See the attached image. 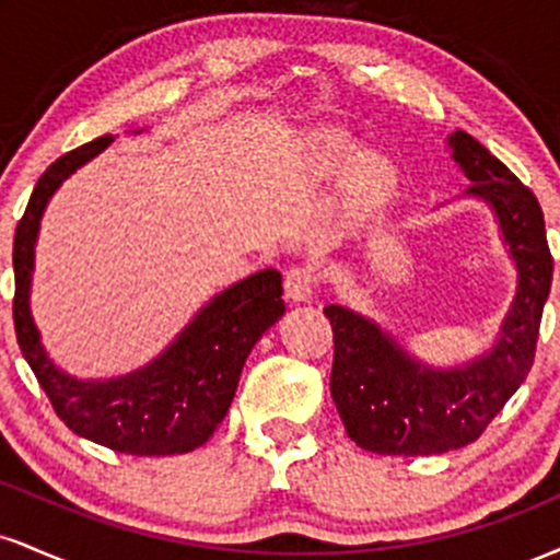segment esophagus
Instances as JSON below:
<instances>
[{"label":"esophagus","instance_id":"34e87169","mask_svg":"<svg viewBox=\"0 0 560 560\" xmlns=\"http://www.w3.org/2000/svg\"><path fill=\"white\" fill-rule=\"evenodd\" d=\"M313 289H316V271L311 266H294L289 268L284 276V292L289 300L305 302L313 298Z\"/></svg>","mask_w":560,"mask_h":560}]
</instances>
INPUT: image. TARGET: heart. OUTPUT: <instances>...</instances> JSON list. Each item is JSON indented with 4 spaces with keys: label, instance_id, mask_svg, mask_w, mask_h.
Here are the masks:
<instances>
[{
    "label": "heart",
    "instance_id": "obj_1",
    "mask_svg": "<svg viewBox=\"0 0 560 560\" xmlns=\"http://www.w3.org/2000/svg\"><path fill=\"white\" fill-rule=\"evenodd\" d=\"M329 150L334 155V165H352L358 160L355 147L342 137H329ZM395 186L397 176L392 165L382 163V160H371L358 173L355 186H352V199L361 210H376L384 202H389V197L395 195Z\"/></svg>",
    "mask_w": 560,
    "mask_h": 560
}]
</instances>
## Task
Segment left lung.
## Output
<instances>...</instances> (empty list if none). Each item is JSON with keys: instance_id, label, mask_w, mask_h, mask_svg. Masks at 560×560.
I'll return each instance as SVG.
<instances>
[{"instance_id": "8db88e82", "label": "left lung", "mask_w": 560, "mask_h": 560, "mask_svg": "<svg viewBox=\"0 0 560 560\" xmlns=\"http://www.w3.org/2000/svg\"><path fill=\"white\" fill-rule=\"evenodd\" d=\"M455 163L498 213L518 268V292L490 355L455 371L410 361L376 324L339 305L324 313L334 331L331 397L347 434L378 455H440L479 440L535 363L550 294L552 255L537 197L466 131L450 133Z\"/></svg>"}]
</instances>
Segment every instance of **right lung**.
Returning <instances> with one entry per match:
<instances>
[{
  "label": "right lung",
  "mask_w": 560,
  "mask_h": 560,
  "mask_svg": "<svg viewBox=\"0 0 560 560\" xmlns=\"http://www.w3.org/2000/svg\"><path fill=\"white\" fill-rule=\"evenodd\" d=\"M110 141L105 133L57 158L31 191L12 242L15 337L57 419L79 436L128 455L189 453L205 445L229 413L249 350L284 313L281 273L266 268L218 294L147 369L113 382H79L57 371L28 313L38 218L57 186Z\"/></svg>",
  "instance_id": "obj_1"
}]
</instances>
